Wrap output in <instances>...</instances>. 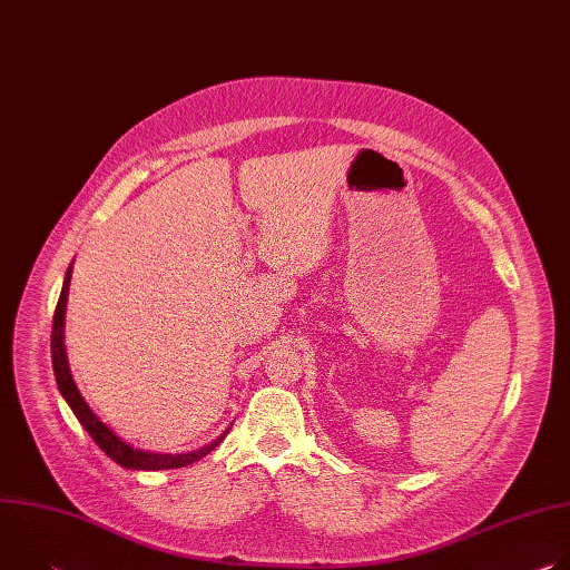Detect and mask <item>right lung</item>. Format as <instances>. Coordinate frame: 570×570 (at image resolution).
<instances>
[{
    "label": "right lung",
    "instance_id": "1",
    "mask_svg": "<svg viewBox=\"0 0 570 570\" xmlns=\"http://www.w3.org/2000/svg\"><path fill=\"white\" fill-rule=\"evenodd\" d=\"M69 279H71V266L67 268L65 282H62V291L56 304V313H53V324H51V363H53V374H56V383L58 390L62 394V399L69 403V409L73 411L76 420L80 422L90 438L99 444V449L115 460L117 464L126 466V469H137V471H159V469H178V466H187L198 462L200 458H205L209 451H214L223 435L218 440H214L212 444L198 449V451H189V453H150V451H141L135 449L130 444H126L119 435L112 433V429H108L95 413L90 405L86 403V399L80 396L69 365H67V354H65V306H67V291H69Z\"/></svg>",
    "mask_w": 570,
    "mask_h": 570
}]
</instances>
